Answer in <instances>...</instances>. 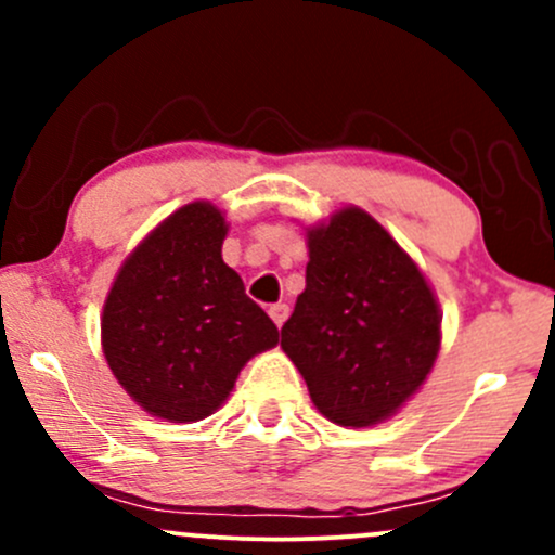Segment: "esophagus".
<instances>
[{
  "label": "esophagus",
  "mask_w": 555,
  "mask_h": 555,
  "mask_svg": "<svg viewBox=\"0 0 555 555\" xmlns=\"http://www.w3.org/2000/svg\"><path fill=\"white\" fill-rule=\"evenodd\" d=\"M269 315L273 318V323H276V326H284L286 315H289V305H286V302H276V305H271V308H269Z\"/></svg>",
  "instance_id": "obj_1"
}]
</instances>
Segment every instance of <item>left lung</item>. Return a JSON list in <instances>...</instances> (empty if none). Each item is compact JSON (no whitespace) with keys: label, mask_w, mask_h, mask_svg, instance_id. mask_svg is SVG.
<instances>
[{"label":"left lung","mask_w":555,"mask_h":555,"mask_svg":"<svg viewBox=\"0 0 555 555\" xmlns=\"http://www.w3.org/2000/svg\"><path fill=\"white\" fill-rule=\"evenodd\" d=\"M308 256L282 349L323 417L371 428L428 380L441 349L438 297L410 253L358 206L308 227Z\"/></svg>","instance_id":"1"}]
</instances>
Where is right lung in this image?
Returning a JSON list of instances; mask_svg holds the SVG:
<instances>
[{
	"label": "right lung",
	"mask_w": 555,
	"mask_h": 555,
	"mask_svg": "<svg viewBox=\"0 0 555 555\" xmlns=\"http://www.w3.org/2000/svg\"><path fill=\"white\" fill-rule=\"evenodd\" d=\"M227 216L211 201L169 214L125 258L101 313L114 378L149 415L197 423L229 399L279 328L221 258Z\"/></svg>",
	"instance_id": "obj_1"
}]
</instances>
